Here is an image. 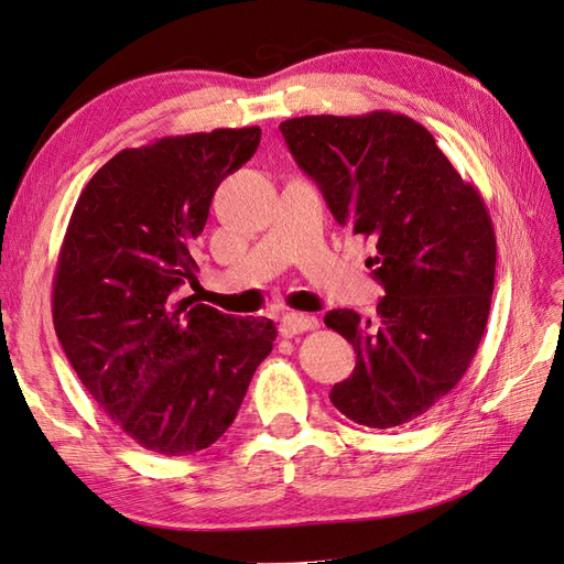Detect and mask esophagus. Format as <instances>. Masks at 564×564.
<instances>
[{"label":"esophagus","instance_id":"obj_1","mask_svg":"<svg viewBox=\"0 0 564 564\" xmlns=\"http://www.w3.org/2000/svg\"><path fill=\"white\" fill-rule=\"evenodd\" d=\"M317 327V317L313 315H303V313H286L282 315L280 319V334L284 338H292L296 334H303V332H311Z\"/></svg>","mask_w":564,"mask_h":564}]
</instances>
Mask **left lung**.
I'll return each mask as SVG.
<instances>
[{
  "label": "left lung",
  "instance_id": "1",
  "mask_svg": "<svg viewBox=\"0 0 564 564\" xmlns=\"http://www.w3.org/2000/svg\"><path fill=\"white\" fill-rule=\"evenodd\" d=\"M280 131L338 224L373 242L367 265L386 292L373 324L324 315L357 352L329 398L369 429L414 421L460 381L487 327L497 237L485 199L412 117L305 115Z\"/></svg>",
  "mask_w": 564,
  "mask_h": 564
}]
</instances>
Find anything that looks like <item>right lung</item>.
Here are the masks:
<instances>
[{
	"instance_id": "obj_1",
	"label": "right lung",
	"mask_w": 564,
	"mask_h": 564,
	"mask_svg": "<svg viewBox=\"0 0 564 564\" xmlns=\"http://www.w3.org/2000/svg\"><path fill=\"white\" fill-rule=\"evenodd\" d=\"M261 129L164 135L98 169L67 224L54 327L98 406L141 447L185 456L224 435L278 338L178 299L212 197L259 148Z\"/></svg>"
}]
</instances>
